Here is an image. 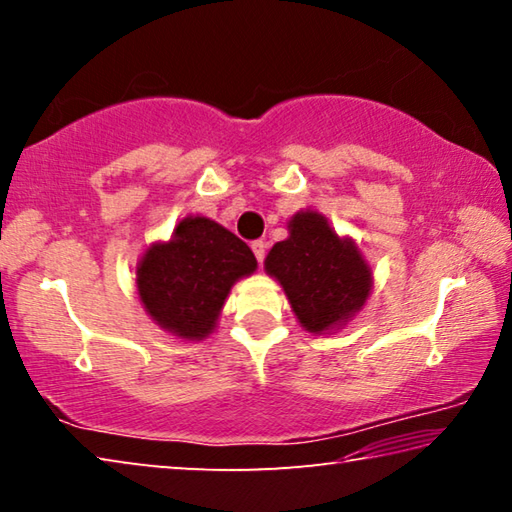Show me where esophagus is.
<instances>
[{
    "mask_svg": "<svg viewBox=\"0 0 512 512\" xmlns=\"http://www.w3.org/2000/svg\"><path fill=\"white\" fill-rule=\"evenodd\" d=\"M253 253H255V257H257V262L262 264L264 262V257H266V241H253Z\"/></svg>",
    "mask_w": 512,
    "mask_h": 512,
    "instance_id": "esophagus-1",
    "label": "esophagus"
}]
</instances>
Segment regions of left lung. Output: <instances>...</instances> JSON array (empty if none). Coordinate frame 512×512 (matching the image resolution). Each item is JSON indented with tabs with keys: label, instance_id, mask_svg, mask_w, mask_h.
Wrapping results in <instances>:
<instances>
[{
	"label": "left lung",
	"instance_id": "1",
	"mask_svg": "<svg viewBox=\"0 0 512 512\" xmlns=\"http://www.w3.org/2000/svg\"><path fill=\"white\" fill-rule=\"evenodd\" d=\"M264 268L282 284L293 314L311 334L341 327L366 305L372 275L352 239H341L323 214L298 212Z\"/></svg>",
	"mask_w": 512,
	"mask_h": 512
}]
</instances>
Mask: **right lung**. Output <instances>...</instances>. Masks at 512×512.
<instances>
[{
    "label": "right lung",
    "instance_id": "right-lung-1",
    "mask_svg": "<svg viewBox=\"0 0 512 512\" xmlns=\"http://www.w3.org/2000/svg\"><path fill=\"white\" fill-rule=\"evenodd\" d=\"M257 259L244 241L205 216H187L164 244H153L137 264V291L149 316L180 339L214 332L223 302Z\"/></svg>",
    "mask_w": 512,
    "mask_h": 512
}]
</instances>
